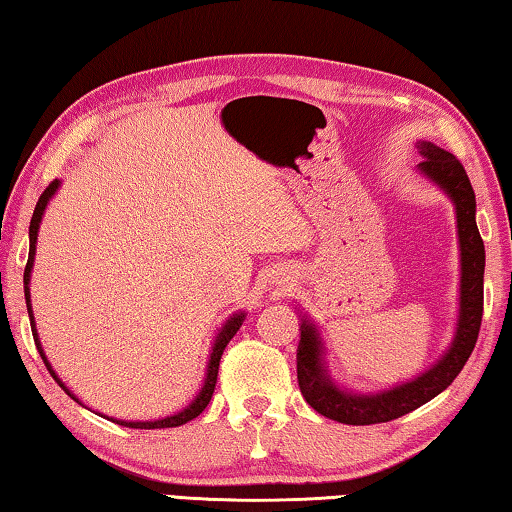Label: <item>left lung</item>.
I'll return each mask as SVG.
<instances>
[{"label": "left lung", "mask_w": 512, "mask_h": 512, "mask_svg": "<svg viewBox=\"0 0 512 512\" xmlns=\"http://www.w3.org/2000/svg\"><path fill=\"white\" fill-rule=\"evenodd\" d=\"M420 153L424 155L420 171L436 180L456 205L458 241H461V316H458L456 339L445 357L415 381L379 395H352L334 386L332 379L327 377L323 361H320L316 327L305 320L300 325L298 343V386L311 409L329 420L343 424H379L415 411L452 384L458 372L463 370L465 361L470 359L476 339H479L483 318L485 248L474 219V189L456 155L438 149L431 142H420Z\"/></svg>", "instance_id": "8db88e82"}]
</instances>
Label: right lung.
Segmentation results:
<instances>
[{
    "mask_svg": "<svg viewBox=\"0 0 512 512\" xmlns=\"http://www.w3.org/2000/svg\"><path fill=\"white\" fill-rule=\"evenodd\" d=\"M56 189H58V180H54V183H49V187L45 189V192L40 194L36 210H33V216H31V225H29V262H27V268H24V298H27V309H29V318H31V332H33V341H36V348H38V352H40V357H42V361H45V366H47V370L51 372V377H54V379L58 381V386L65 388L63 381H60V379L56 377L54 370H51L49 361H47V357H45V352H42V345H40V341H38L36 325H33L31 296H29V280H31V268H33V255H36L38 228H40L42 214H45V207H47V203H49V198L56 194ZM244 318H246L244 314H235V316H232V318L228 320V323L223 325L219 336H216L214 348H212V357H210V366H207V377H205L203 391L196 395V400H194L192 404H189L185 411H180L178 415H169V418H164V420H155V422H124V420H112V422L121 424V427H131V429H167V427H180V424H185V422H189V420L198 418V415H201V413L205 411V406L210 404V400H212V393H214V386H216V375H219V361H221V354H223V350H225V345H228L232 336H235V334L239 332V327H241V323H244ZM65 391H67V388H65ZM67 395L74 397L69 391H67ZM74 400H76V397H74ZM76 402H79V400H76Z\"/></svg>",
    "mask_w": 512,
    "mask_h": 512,
    "instance_id": "obj_1",
    "label": "right lung"
}]
</instances>
